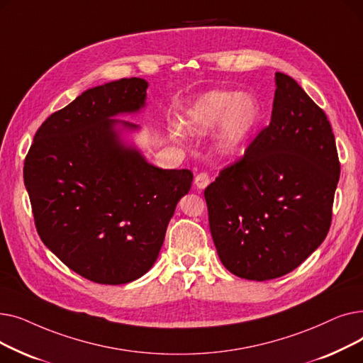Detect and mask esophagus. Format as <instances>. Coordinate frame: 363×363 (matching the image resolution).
<instances>
[{
  "label": "esophagus",
  "instance_id": "34e87169",
  "mask_svg": "<svg viewBox=\"0 0 363 363\" xmlns=\"http://www.w3.org/2000/svg\"><path fill=\"white\" fill-rule=\"evenodd\" d=\"M194 184L199 189H204L208 184H211V178H208L207 174H204V172H201V174H199L194 179Z\"/></svg>",
  "mask_w": 363,
  "mask_h": 363
}]
</instances>
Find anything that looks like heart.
I'll use <instances>...</instances> for the list:
<instances>
[{
  "label": "heart",
  "instance_id": "obj_1",
  "mask_svg": "<svg viewBox=\"0 0 363 363\" xmlns=\"http://www.w3.org/2000/svg\"><path fill=\"white\" fill-rule=\"evenodd\" d=\"M259 119L260 107L252 95L211 91L184 111L179 128L188 135H204L219 126L218 148L220 155L231 157L244 148Z\"/></svg>",
  "mask_w": 363,
  "mask_h": 363
}]
</instances>
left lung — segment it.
Segmentation results:
<instances>
[{"label": "left lung", "mask_w": 363, "mask_h": 363, "mask_svg": "<svg viewBox=\"0 0 363 363\" xmlns=\"http://www.w3.org/2000/svg\"><path fill=\"white\" fill-rule=\"evenodd\" d=\"M275 85L269 126L204 189L222 264L252 281L291 272L322 244L340 178L327 114L290 76Z\"/></svg>", "instance_id": "1"}]
</instances>
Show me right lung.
Segmentation results:
<instances>
[{"instance_id": "add662e5", "label": "right lung", "mask_w": 363, "mask_h": 363, "mask_svg": "<svg viewBox=\"0 0 363 363\" xmlns=\"http://www.w3.org/2000/svg\"><path fill=\"white\" fill-rule=\"evenodd\" d=\"M148 82L119 79L82 92L36 130L23 179L36 231L67 268L108 285L135 281L157 260L188 169H160L125 140Z\"/></svg>"}]
</instances>
